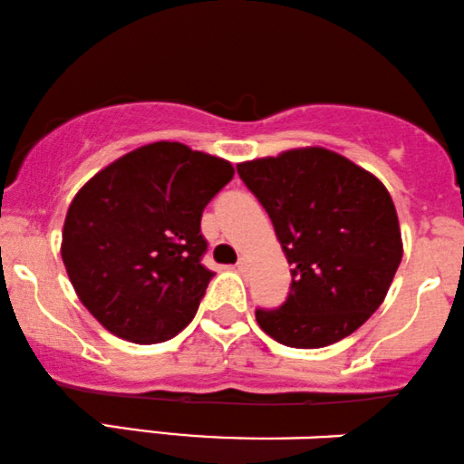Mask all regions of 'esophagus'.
I'll return each instance as SVG.
<instances>
[{
    "label": "esophagus",
    "mask_w": 464,
    "mask_h": 464,
    "mask_svg": "<svg viewBox=\"0 0 464 464\" xmlns=\"http://www.w3.org/2000/svg\"><path fill=\"white\" fill-rule=\"evenodd\" d=\"M249 269V263H247V258H238V263H237V271H241V274H245V271Z\"/></svg>",
    "instance_id": "1"
}]
</instances>
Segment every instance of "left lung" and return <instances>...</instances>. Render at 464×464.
I'll list each match as a JSON object with an SVG mask.
<instances>
[{"label": "left lung", "mask_w": 464, "mask_h": 464, "mask_svg": "<svg viewBox=\"0 0 464 464\" xmlns=\"http://www.w3.org/2000/svg\"><path fill=\"white\" fill-rule=\"evenodd\" d=\"M237 169L269 212L293 265L286 302L256 310L260 330L297 350L350 336L384 302L404 256L389 190L325 147H297Z\"/></svg>", "instance_id": "obj_1"}]
</instances>
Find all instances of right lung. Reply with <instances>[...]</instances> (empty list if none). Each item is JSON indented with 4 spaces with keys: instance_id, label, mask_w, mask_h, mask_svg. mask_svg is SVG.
<instances>
[{
    "instance_id": "right-lung-1",
    "label": "right lung",
    "mask_w": 464,
    "mask_h": 464,
    "mask_svg": "<svg viewBox=\"0 0 464 464\" xmlns=\"http://www.w3.org/2000/svg\"><path fill=\"white\" fill-rule=\"evenodd\" d=\"M230 160L158 140L97 171L64 217V269L84 308L119 339L151 345L193 321L212 271L201 212Z\"/></svg>"
}]
</instances>
